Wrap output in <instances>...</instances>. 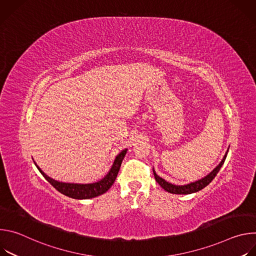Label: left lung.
<instances>
[{
	"mask_svg": "<svg viewBox=\"0 0 256 256\" xmlns=\"http://www.w3.org/2000/svg\"><path fill=\"white\" fill-rule=\"evenodd\" d=\"M228 151L229 149L227 150L225 156L223 157V160L221 161V163L218 164L210 174H208L206 177L196 181V182H192V184H186V186H175V184H170V182L166 181L165 179L161 178L160 176H158L155 172V170H153L154 172V176H155V179L156 181L158 182V184H160V186L165 190L166 192H170V194H194V192H200L202 190V188H204L206 186H208L212 180L216 177V173L220 171L221 167L223 166L225 160H226V157H227V154H228Z\"/></svg>",
	"mask_w": 256,
	"mask_h": 256,
	"instance_id": "left-lung-1",
	"label": "left lung"
}]
</instances>
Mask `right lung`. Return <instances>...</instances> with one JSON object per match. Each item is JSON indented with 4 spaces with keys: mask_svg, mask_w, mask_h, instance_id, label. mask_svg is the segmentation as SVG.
Masks as SVG:
<instances>
[{
    "mask_svg": "<svg viewBox=\"0 0 256 256\" xmlns=\"http://www.w3.org/2000/svg\"><path fill=\"white\" fill-rule=\"evenodd\" d=\"M128 149L122 150L116 158L112 167L109 170L107 175L102 178L101 180L94 182V184H66V182H60L56 181L50 177H48L38 165V169L40 172L44 175V177L50 182V184L60 194L76 200H87V198H93L98 196H101L105 194L109 188H110L116 181V178L118 174L122 162L126 154ZM35 163V162H34Z\"/></svg>",
    "mask_w": 256,
    "mask_h": 256,
    "instance_id": "1",
    "label": "right lung"
}]
</instances>
